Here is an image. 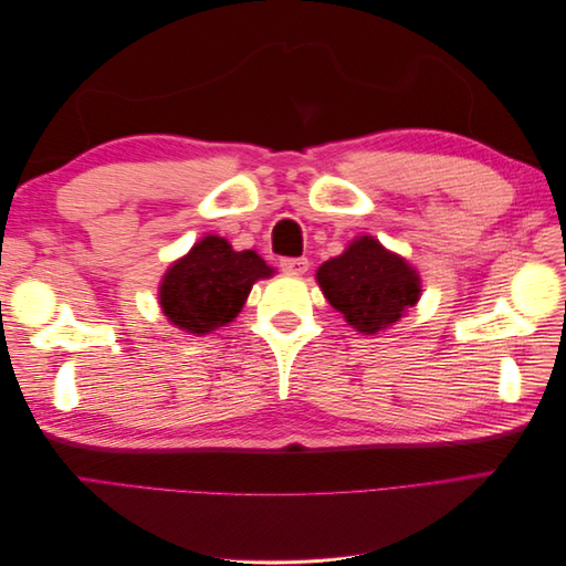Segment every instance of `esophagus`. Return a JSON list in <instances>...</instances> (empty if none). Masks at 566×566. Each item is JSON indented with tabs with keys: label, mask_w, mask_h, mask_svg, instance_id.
Returning a JSON list of instances; mask_svg holds the SVG:
<instances>
[{
	"label": "esophagus",
	"mask_w": 566,
	"mask_h": 566,
	"mask_svg": "<svg viewBox=\"0 0 566 566\" xmlns=\"http://www.w3.org/2000/svg\"><path fill=\"white\" fill-rule=\"evenodd\" d=\"M279 264L285 273H293V276H302V273L310 269V260H306V256H283Z\"/></svg>",
	"instance_id": "obj_1"
}]
</instances>
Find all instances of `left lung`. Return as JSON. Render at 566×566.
I'll list each match as a JSON object with an SVG mask.
<instances>
[{"mask_svg": "<svg viewBox=\"0 0 566 566\" xmlns=\"http://www.w3.org/2000/svg\"><path fill=\"white\" fill-rule=\"evenodd\" d=\"M316 281L333 310L366 335L389 328L420 297L418 271L373 235L356 238L339 256L323 262Z\"/></svg>", "mask_w": 566, "mask_h": 566, "instance_id": "1", "label": "left lung"}]
</instances>
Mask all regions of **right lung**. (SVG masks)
<instances>
[{
	"label": "right lung",
	"mask_w": 566,
	"mask_h": 566,
	"mask_svg": "<svg viewBox=\"0 0 566 566\" xmlns=\"http://www.w3.org/2000/svg\"><path fill=\"white\" fill-rule=\"evenodd\" d=\"M271 273L254 250L235 252L224 238L205 235L163 276V314L186 333L208 335L231 323L243 310L252 283Z\"/></svg>",
	"instance_id": "obj_1"
}]
</instances>
